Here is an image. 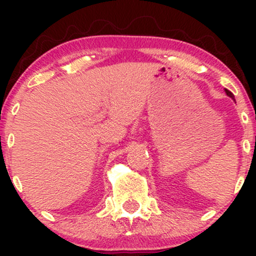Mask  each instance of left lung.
<instances>
[{
    "mask_svg": "<svg viewBox=\"0 0 256 256\" xmlns=\"http://www.w3.org/2000/svg\"><path fill=\"white\" fill-rule=\"evenodd\" d=\"M225 92H226V95L228 96V98H231L234 100V94L231 92V91H228V89H225Z\"/></svg>",
    "mask_w": 256,
    "mask_h": 256,
    "instance_id": "8db88e82",
    "label": "left lung"
}]
</instances>
